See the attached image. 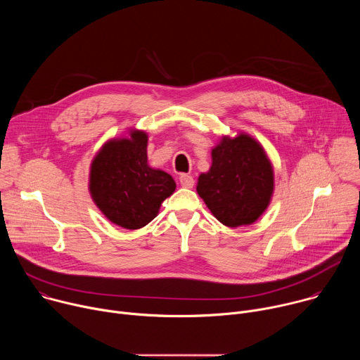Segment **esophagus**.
Segmentation results:
<instances>
[{
  "label": "esophagus",
  "mask_w": 360,
  "mask_h": 360,
  "mask_svg": "<svg viewBox=\"0 0 360 360\" xmlns=\"http://www.w3.org/2000/svg\"><path fill=\"white\" fill-rule=\"evenodd\" d=\"M179 182H181V185H182L184 188H193V184H195L193 178H192L191 175H186V174H182V175L179 176Z\"/></svg>",
  "instance_id": "34e87169"
}]
</instances>
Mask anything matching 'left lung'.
<instances>
[{
  "label": "left lung",
  "instance_id": "obj_1",
  "mask_svg": "<svg viewBox=\"0 0 360 360\" xmlns=\"http://www.w3.org/2000/svg\"><path fill=\"white\" fill-rule=\"evenodd\" d=\"M212 165L198 178L196 192L225 226L252 225L268 210L275 175L264 146L246 132L224 135L212 148Z\"/></svg>",
  "mask_w": 360,
  "mask_h": 360
}]
</instances>
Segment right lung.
Here are the masks:
<instances>
[{
    "instance_id": "obj_1",
    "label": "right lung",
    "mask_w": 360,
    "mask_h": 360,
    "mask_svg": "<svg viewBox=\"0 0 360 360\" xmlns=\"http://www.w3.org/2000/svg\"><path fill=\"white\" fill-rule=\"evenodd\" d=\"M108 139L89 167L88 189L104 217L124 229H139L160 214L176 188L165 171L148 165V134L131 128Z\"/></svg>"
}]
</instances>
